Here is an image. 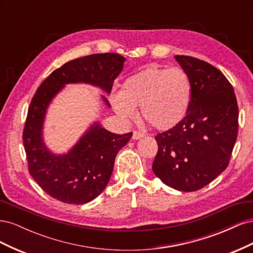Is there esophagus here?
<instances>
[{
    "label": "esophagus",
    "instance_id": "obj_1",
    "mask_svg": "<svg viewBox=\"0 0 253 253\" xmlns=\"http://www.w3.org/2000/svg\"><path fill=\"white\" fill-rule=\"evenodd\" d=\"M142 137H144V133H142V132H140V131H134V132H133L132 138H133L134 140L140 139V138H142Z\"/></svg>",
    "mask_w": 253,
    "mask_h": 253
}]
</instances>
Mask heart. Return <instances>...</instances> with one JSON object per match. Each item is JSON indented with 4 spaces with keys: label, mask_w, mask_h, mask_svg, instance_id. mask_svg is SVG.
<instances>
[{
    "label": "heart",
    "mask_w": 253,
    "mask_h": 253,
    "mask_svg": "<svg viewBox=\"0 0 253 253\" xmlns=\"http://www.w3.org/2000/svg\"><path fill=\"white\" fill-rule=\"evenodd\" d=\"M192 83L178 67H148L128 77L112 98L114 110L126 121L135 119L140 108L143 120L157 129H169L187 116Z\"/></svg>",
    "instance_id": "1"
}]
</instances>
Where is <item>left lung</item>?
Returning <instances> with one entry per match:
<instances>
[{"label":"left lung","instance_id":"left-lung-1","mask_svg":"<svg viewBox=\"0 0 253 253\" xmlns=\"http://www.w3.org/2000/svg\"><path fill=\"white\" fill-rule=\"evenodd\" d=\"M192 83L183 120L157 134L154 174L167 186L193 192L208 185L229 165L239 129L234 89L224 74L203 60L175 56Z\"/></svg>","mask_w":253,"mask_h":253}]
</instances>
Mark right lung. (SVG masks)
I'll use <instances>...</instances> for the list:
<instances>
[{"mask_svg":"<svg viewBox=\"0 0 253 253\" xmlns=\"http://www.w3.org/2000/svg\"><path fill=\"white\" fill-rule=\"evenodd\" d=\"M125 61L126 58L113 52L72 60L53 71L32 99L23 131L28 170L42 190L60 202L83 205L95 200L108 185L117 153L133 133H111L95 122L66 154H53L42 137L48 105L70 83L91 84L110 94ZM102 100L111 106L103 96Z\"/></svg>","mask_w":253,"mask_h":253,"instance_id":"1","label":"right lung"}]
</instances>
